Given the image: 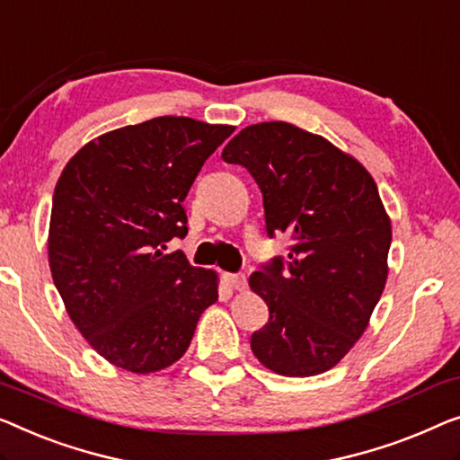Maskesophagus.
I'll list each match as a JSON object with an SVG mask.
<instances>
[{"label":"esophagus","mask_w":460,"mask_h":460,"mask_svg":"<svg viewBox=\"0 0 460 460\" xmlns=\"http://www.w3.org/2000/svg\"><path fill=\"white\" fill-rule=\"evenodd\" d=\"M224 282L228 284L232 290H243L246 286V276L244 274H226Z\"/></svg>","instance_id":"1"}]
</instances>
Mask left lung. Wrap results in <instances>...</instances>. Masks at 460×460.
Here are the masks:
<instances>
[{"label": "left lung", "instance_id": "left-lung-1", "mask_svg": "<svg viewBox=\"0 0 460 460\" xmlns=\"http://www.w3.org/2000/svg\"><path fill=\"white\" fill-rule=\"evenodd\" d=\"M263 195L265 230L292 238L251 276L270 322L251 336L265 367L307 377L334 367L367 328L388 278L390 219L369 172L288 122L246 126L222 151Z\"/></svg>", "mask_w": 460, "mask_h": 460}]
</instances>
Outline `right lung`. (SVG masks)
Returning <instances> with one entry per match:
<instances>
[{
    "instance_id": "1",
    "label": "right lung",
    "mask_w": 460,
    "mask_h": 460,
    "mask_svg": "<svg viewBox=\"0 0 460 460\" xmlns=\"http://www.w3.org/2000/svg\"><path fill=\"white\" fill-rule=\"evenodd\" d=\"M234 128L162 116L95 138L53 190L49 268L81 334L135 374L168 367L217 301L214 271L192 268L165 243L184 238L182 201Z\"/></svg>"
}]
</instances>
